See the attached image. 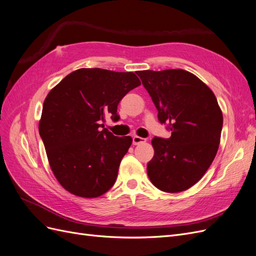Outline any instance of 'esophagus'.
Here are the masks:
<instances>
[{
    "mask_svg": "<svg viewBox=\"0 0 256 256\" xmlns=\"http://www.w3.org/2000/svg\"><path fill=\"white\" fill-rule=\"evenodd\" d=\"M144 142H146V139H144V138L139 137V136H134V137H133V144L137 146V144H144Z\"/></svg>",
    "mask_w": 256,
    "mask_h": 256,
    "instance_id": "esophagus-1",
    "label": "esophagus"
}]
</instances>
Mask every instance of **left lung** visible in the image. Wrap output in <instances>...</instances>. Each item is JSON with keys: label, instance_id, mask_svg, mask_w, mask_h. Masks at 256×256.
Returning a JSON list of instances; mask_svg holds the SVG:
<instances>
[{"label": "left lung", "instance_id": "8db88e82", "mask_svg": "<svg viewBox=\"0 0 256 256\" xmlns=\"http://www.w3.org/2000/svg\"><path fill=\"white\" fill-rule=\"evenodd\" d=\"M137 74L170 138L154 137L146 171L164 192L187 190L202 178L217 154L224 117L217 98L194 74L182 69L144 70Z\"/></svg>", "mask_w": 256, "mask_h": 256}]
</instances>
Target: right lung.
I'll list each match as a JSON object with an SVG mask.
<instances>
[{
    "label": "right lung",
    "mask_w": 256,
    "mask_h": 256,
    "mask_svg": "<svg viewBox=\"0 0 256 256\" xmlns=\"http://www.w3.org/2000/svg\"><path fill=\"white\" fill-rule=\"evenodd\" d=\"M140 84L133 72L83 68L48 94L39 134L50 167L66 190L96 198L114 186L132 138L114 136L104 122L108 116L120 119L119 102Z\"/></svg>",
    "instance_id": "add662e5"
}]
</instances>
